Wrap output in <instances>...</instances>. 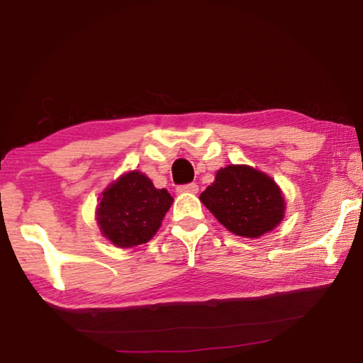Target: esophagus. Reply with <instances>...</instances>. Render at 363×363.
I'll use <instances>...</instances> for the list:
<instances>
[{
    "mask_svg": "<svg viewBox=\"0 0 363 363\" xmlns=\"http://www.w3.org/2000/svg\"><path fill=\"white\" fill-rule=\"evenodd\" d=\"M176 192H179V194H196V192H199V186H196L195 182L184 184V186H177Z\"/></svg>",
    "mask_w": 363,
    "mask_h": 363,
    "instance_id": "34e87169",
    "label": "esophagus"
}]
</instances>
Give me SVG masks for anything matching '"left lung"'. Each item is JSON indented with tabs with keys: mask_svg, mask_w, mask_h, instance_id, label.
Here are the masks:
<instances>
[{
	"mask_svg": "<svg viewBox=\"0 0 363 363\" xmlns=\"http://www.w3.org/2000/svg\"><path fill=\"white\" fill-rule=\"evenodd\" d=\"M200 200L227 230L248 238L274 230L285 214L280 187L267 174L247 164L220 168Z\"/></svg>",
	"mask_w": 363,
	"mask_h": 363,
	"instance_id": "8db88e82",
	"label": "left lung"
}]
</instances>
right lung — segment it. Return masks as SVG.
Returning a JSON list of instances; mask_svg holds the SVG:
<instances>
[{"label": "right lung", "mask_w": 363, "mask_h": 363, "mask_svg": "<svg viewBox=\"0 0 363 363\" xmlns=\"http://www.w3.org/2000/svg\"><path fill=\"white\" fill-rule=\"evenodd\" d=\"M171 205L167 189H155L145 174L131 171L104 190L96 219L107 240L130 248L155 235Z\"/></svg>", "instance_id": "1"}]
</instances>
